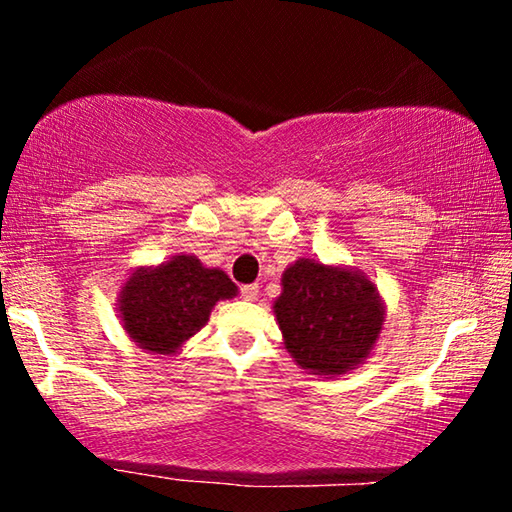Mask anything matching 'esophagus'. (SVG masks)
I'll return each instance as SVG.
<instances>
[{"label": "esophagus", "mask_w": 512, "mask_h": 512, "mask_svg": "<svg viewBox=\"0 0 512 512\" xmlns=\"http://www.w3.org/2000/svg\"><path fill=\"white\" fill-rule=\"evenodd\" d=\"M257 293H259L257 284H246V287H241V296H244V300H255Z\"/></svg>", "instance_id": "34e87169"}]
</instances>
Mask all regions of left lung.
Returning <instances> with one entry per match:
<instances>
[{
    "label": "left lung",
    "instance_id": "left-lung-1",
    "mask_svg": "<svg viewBox=\"0 0 512 512\" xmlns=\"http://www.w3.org/2000/svg\"><path fill=\"white\" fill-rule=\"evenodd\" d=\"M284 350L309 375L334 379L366 361L386 323V302L359 268L300 257L273 302Z\"/></svg>",
    "mask_w": 512,
    "mask_h": 512
}]
</instances>
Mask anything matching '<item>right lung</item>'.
<instances>
[{
    "label": "right lung",
    "mask_w": 512,
    "mask_h": 512,
    "mask_svg": "<svg viewBox=\"0 0 512 512\" xmlns=\"http://www.w3.org/2000/svg\"><path fill=\"white\" fill-rule=\"evenodd\" d=\"M237 293V284L221 268L176 253L158 266H137L128 273L119 287L117 318L137 348L176 357L207 325L216 302Z\"/></svg>",
    "instance_id": "right-lung-1"
}]
</instances>
